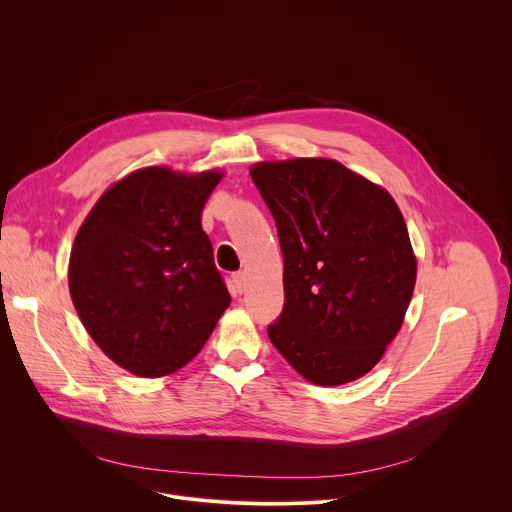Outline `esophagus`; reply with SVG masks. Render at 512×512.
Instances as JSON below:
<instances>
[{
  "label": "esophagus",
  "mask_w": 512,
  "mask_h": 512,
  "mask_svg": "<svg viewBox=\"0 0 512 512\" xmlns=\"http://www.w3.org/2000/svg\"><path fill=\"white\" fill-rule=\"evenodd\" d=\"M233 283H235V289H237V291H243V287H245V273H243V271L235 273V275H233Z\"/></svg>",
  "instance_id": "34e87169"
}]
</instances>
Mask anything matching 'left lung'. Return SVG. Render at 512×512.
I'll use <instances>...</instances> for the list:
<instances>
[{"mask_svg": "<svg viewBox=\"0 0 512 512\" xmlns=\"http://www.w3.org/2000/svg\"><path fill=\"white\" fill-rule=\"evenodd\" d=\"M251 178L283 253L285 304L267 326L269 340L314 385L367 375L399 332L415 287L399 206L324 158L263 162Z\"/></svg>", "mask_w": 512, "mask_h": 512, "instance_id": "obj_1", "label": "left lung"}]
</instances>
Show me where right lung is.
Returning a JSON list of instances; mask_svg holds the SVG:
<instances>
[{
	"label": "right lung",
	"instance_id": "add662e5",
	"mask_svg": "<svg viewBox=\"0 0 512 512\" xmlns=\"http://www.w3.org/2000/svg\"><path fill=\"white\" fill-rule=\"evenodd\" d=\"M221 178L137 170L99 198L77 233L72 304L99 348L133 375L182 369L231 304L200 225Z\"/></svg>",
	"mask_w": 512,
	"mask_h": 512
}]
</instances>
